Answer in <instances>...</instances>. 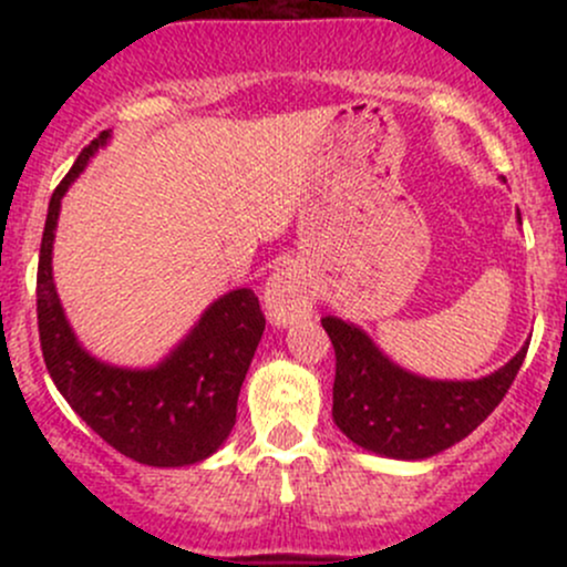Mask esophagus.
I'll use <instances>...</instances> for the list:
<instances>
[{"mask_svg": "<svg viewBox=\"0 0 567 567\" xmlns=\"http://www.w3.org/2000/svg\"><path fill=\"white\" fill-rule=\"evenodd\" d=\"M266 311H269V320L275 324H288L309 317L311 301H309V288H306L303 277L296 269L285 266L277 269L269 277L264 290Z\"/></svg>", "mask_w": 567, "mask_h": 567, "instance_id": "obj_1", "label": "esophagus"}]
</instances>
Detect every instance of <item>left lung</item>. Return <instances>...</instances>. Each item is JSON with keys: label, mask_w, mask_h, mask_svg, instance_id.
Instances as JSON below:
<instances>
[{"label": "left lung", "mask_w": 567, "mask_h": 567, "mask_svg": "<svg viewBox=\"0 0 567 567\" xmlns=\"http://www.w3.org/2000/svg\"><path fill=\"white\" fill-rule=\"evenodd\" d=\"M336 349L333 419L351 442L389 458H429L477 429L523 368L528 347L480 381H429L396 368L354 324L322 317Z\"/></svg>", "instance_id": "obj_1"}]
</instances>
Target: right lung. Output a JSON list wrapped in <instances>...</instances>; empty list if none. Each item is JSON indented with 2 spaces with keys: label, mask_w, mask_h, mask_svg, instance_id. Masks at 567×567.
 <instances>
[{
  "label": "right lung",
  "mask_w": 567,
  "mask_h": 567,
  "mask_svg": "<svg viewBox=\"0 0 567 567\" xmlns=\"http://www.w3.org/2000/svg\"><path fill=\"white\" fill-rule=\"evenodd\" d=\"M109 141L103 130L55 186L37 269V322L44 365L58 392L103 442L146 466H186L216 453L237 421V396L261 341L266 317L252 290L218 298L186 341L152 370L112 368L71 333L53 285L58 210L71 181Z\"/></svg>",
  "instance_id": "obj_1"
}]
</instances>
